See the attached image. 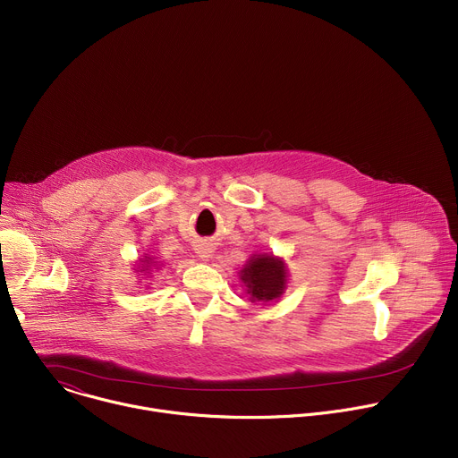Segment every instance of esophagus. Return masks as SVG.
<instances>
[{
  "label": "esophagus",
  "mask_w": 458,
  "mask_h": 458,
  "mask_svg": "<svg viewBox=\"0 0 458 458\" xmlns=\"http://www.w3.org/2000/svg\"><path fill=\"white\" fill-rule=\"evenodd\" d=\"M195 253H198V257L205 260V263H208V260L214 257V246L210 242H201L198 244V248H195Z\"/></svg>",
  "instance_id": "34e87169"
}]
</instances>
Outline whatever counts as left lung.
<instances>
[{
  "label": "left lung",
  "mask_w": 458,
  "mask_h": 458,
  "mask_svg": "<svg viewBox=\"0 0 458 458\" xmlns=\"http://www.w3.org/2000/svg\"><path fill=\"white\" fill-rule=\"evenodd\" d=\"M241 286L251 302L268 304L279 301L288 286V268L283 257L274 253L251 255L239 272Z\"/></svg>",
  "instance_id": "8db88e82"
}]
</instances>
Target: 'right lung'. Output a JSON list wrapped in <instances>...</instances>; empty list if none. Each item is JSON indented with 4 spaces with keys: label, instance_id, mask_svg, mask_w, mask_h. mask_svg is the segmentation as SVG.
<instances>
[{
    "label": "right lung",
    "instance_id": "obj_1",
    "mask_svg": "<svg viewBox=\"0 0 458 458\" xmlns=\"http://www.w3.org/2000/svg\"><path fill=\"white\" fill-rule=\"evenodd\" d=\"M161 268H163L161 260H157L156 257L145 253L143 257H140V260L136 263V268H134V270H136V274L141 276V279L150 281V277H152L156 272H159ZM148 284H150V283H148Z\"/></svg>",
    "mask_w": 458,
    "mask_h": 458
}]
</instances>
